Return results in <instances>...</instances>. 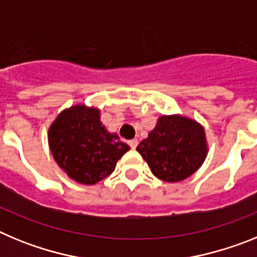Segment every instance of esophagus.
<instances>
[{"label": "esophagus", "mask_w": 257, "mask_h": 257, "mask_svg": "<svg viewBox=\"0 0 257 257\" xmlns=\"http://www.w3.org/2000/svg\"><path fill=\"white\" fill-rule=\"evenodd\" d=\"M138 144H139V142H138L136 139H133V140H130V142H128V145H130L133 149H135L136 147H138Z\"/></svg>", "instance_id": "34e87169"}]
</instances>
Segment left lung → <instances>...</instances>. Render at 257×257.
<instances>
[{"instance_id": "obj_1", "label": "left lung", "mask_w": 257, "mask_h": 257, "mask_svg": "<svg viewBox=\"0 0 257 257\" xmlns=\"http://www.w3.org/2000/svg\"><path fill=\"white\" fill-rule=\"evenodd\" d=\"M136 151L154 176L167 183L193 175L207 157V140L201 123L180 114L161 115Z\"/></svg>"}]
</instances>
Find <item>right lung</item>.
I'll return each instance as SVG.
<instances>
[{"instance_id": "1", "label": "right lung", "mask_w": 257, "mask_h": 257, "mask_svg": "<svg viewBox=\"0 0 257 257\" xmlns=\"http://www.w3.org/2000/svg\"><path fill=\"white\" fill-rule=\"evenodd\" d=\"M49 147L58 166L79 184L94 185L115 169L130 151L100 121V110L77 104L59 113L49 128Z\"/></svg>"}]
</instances>
